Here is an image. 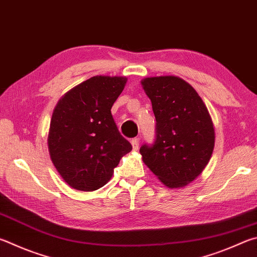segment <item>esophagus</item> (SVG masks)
<instances>
[{
    "instance_id": "obj_1",
    "label": "esophagus",
    "mask_w": 257,
    "mask_h": 257,
    "mask_svg": "<svg viewBox=\"0 0 257 257\" xmlns=\"http://www.w3.org/2000/svg\"><path fill=\"white\" fill-rule=\"evenodd\" d=\"M132 145H133V149L134 151H137L139 147V139L138 138H134L132 141Z\"/></svg>"
}]
</instances>
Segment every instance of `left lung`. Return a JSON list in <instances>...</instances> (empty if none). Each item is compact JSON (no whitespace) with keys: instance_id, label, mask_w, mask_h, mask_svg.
I'll use <instances>...</instances> for the list:
<instances>
[{"instance_id":"left-lung-1","label":"left lung","mask_w":257,"mask_h":257,"mask_svg":"<svg viewBox=\"0 0 257 257\" xmlns=\"http://www.w3.org/2000/svg\"><path fill=\"white\" fill-rule=\"evenodd\" d=\"M156 118V141L141 147L143 162L170 189L183 188L206 169L214 148V127L198 92L181 77L142 80Z\"/></svg>"}]
</instances>
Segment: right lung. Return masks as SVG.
I'll use <instances>...</instances> for the list:
<instances>
[{
    "mask_svg": "<svg viewBox=\"0 0 257 257\" xmlns=\"http://www.w3.org/2000/svg\"><path fill=\"white\" fill-rule=\"evenodd\" d=\"M127 77L97 75L60 97L50 120L48 151L62 179L78 191L108 183L121 157L132 151L111 114Z\"/></svg>",
    "mask_w": 257,
    "mask_h": 257,
    "instance_id": "add662e5",
    "label": "right lung"
}]
</instances>
